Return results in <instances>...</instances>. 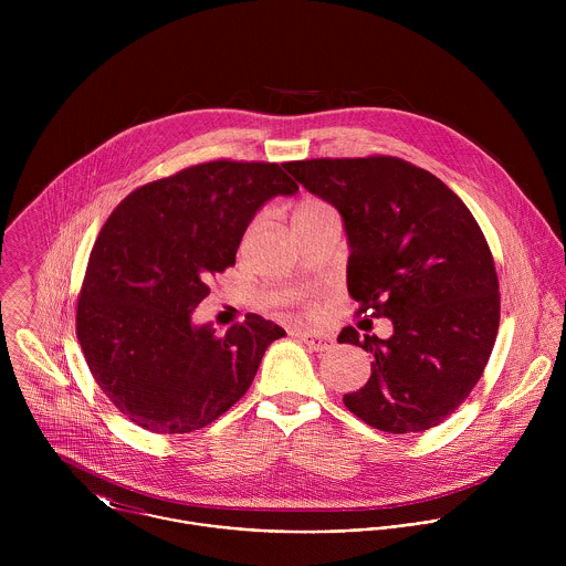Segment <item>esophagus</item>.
Returning <instances> with one entry per match:
<instances>
[{"mask_svg":"<svg viewBox=\"0 0 566 566\" xmlns=\"http://www.w3.org/2000/svg\"><path fill=\"white\" fill-rule=\"evenodd\" d=\"M312 350H328L331 346H333V337L331 335H326V333H316V331H303L301 335H298Z\"/></svg>","mask_w":566,"mask_h":566,"instance_id":"34e87169","label":"esophagus"}]
</instances>
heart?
Listing matches in <instances>:
<instances>
[{"instance_id":"b5f03b06","label":"heart","mask_w":566,"mask_h":566,"mask_svg":"<svg viewBox=\"0 0 566 566\" xmlns=\"http://www.w3.org/2000/svg\"><path fill=\"white\" fill-rule=\"evenodd\" d=\"M326 211H333L324 200L318 198H307V200H301L296 211H294V220L298 218H305V216H316V213H326Z\"/></svg>"}]
</instances>
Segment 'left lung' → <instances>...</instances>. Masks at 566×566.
I'll list each match as a JSON object with an SVG mask.
<instances>
[{
  "label": "left lung",
  "mask_w": 566,
  "mask_h": 566,
  "mask_svg": "<svg viewBox=\"0 0 566 566\" xmlns=\"http://www.w3.org/2000/svg\"><path fill=\"white\" fill-rule=\"evenodd\" d=\"M285 169L344 218L357 314L395 324L388 339L342 328L337 342L373 355L368 384L344 405L388 433L440 424L482 379L499 331V279L478 220L440 178L397 157Z\"/></svg>",
  "instance_id": "1"
}]
</instances>
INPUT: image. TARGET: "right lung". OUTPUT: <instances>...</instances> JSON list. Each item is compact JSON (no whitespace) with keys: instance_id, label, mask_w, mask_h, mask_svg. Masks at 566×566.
<instances>
[{"instance_id":"right-lung-1","label":"right lung","mask_w":566,"mask_h":566,"mask_svg":"<svg viewBox=\"0 0 566 566\" xmlns=\"http://www.w3.org/2000/svg\"><path fill=\"white\" fill-rule=\"evenodd\" d=\"M296 191L279 163L216 159L137 187L108 216L88 254L76 335L95 384L128 420L189 433L245 395L285 331L248 314L216 335L191 312L235 263L263 202Z\"/></svg>"}]
</instances>
